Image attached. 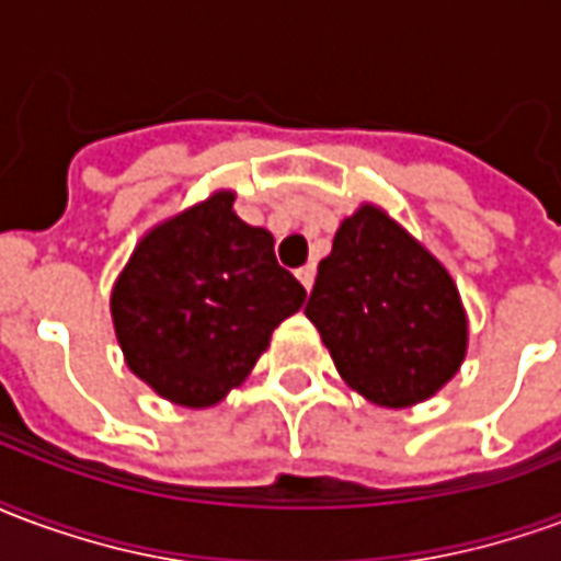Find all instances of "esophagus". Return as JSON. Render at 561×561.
Returning a JSON list of instances; mask_svg holds the SVG:
<instances>
[{"mask_svg": "<svg viewBox=\"0 0 561 561\" xmlns=\"http://www.w3.org/2000/svg\"><path fill=\"white\" fill-rule=\"evenodd\" d=\"M297 279H300L306 291H312V285H316V264H306V267L297 270Z\"/></svg>", "mask_w": 561, "mask_h": 561, "instance_id": "34e87169", "label": "esophagus"}]
</instances>
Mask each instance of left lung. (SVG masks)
Instances as JSON below:
<instances>
[{
  "label": "left lung",
  "instance_id": "8db88e82",
  "mask_svg": "<svg viewBox=\"0 0 561 561\" xmlns=\"http://www.w3.org/2000/svg\"><path fill=\"white\" fill-rule=\"evenodd\" d=\"M306 318L342 381L381 409L435 397L469 352V316L454 276L369 201L340 221Z\"/></svg>",
  "mask_w": 561,
  "mask_h": 561
}]
</instances>
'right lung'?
<instances>
[{"label":"right lung","instance_id":"obj_1","mask_svg":"<svg viewBox=\"0 0 561 561\" xmlns=\"http://www.w3.org/2000/svg\"><path fill=\"white\" fill-rule=\"evenodd\" d=\"M233 197L216 188L152 225L111 291L126 366L183 409H209L240 388L306 300L273 255V233L245 225Z\"/></svg>","mask_w":561,"mask_h":561}]
</instances>
